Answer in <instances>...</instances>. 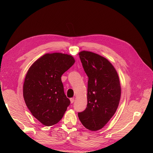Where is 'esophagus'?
<instances>
[{"mask_svg": "<svg viewBox=\"0 0 153 153\" xmlns=\"http://www.w3.org/2000/svg\"><path fill=\"white\" fill-rule=\"evenodd\" d=\"M70 101H71V103H73V102H74V98H71V99H70Z\"/></svg>", "mask_w": 153, "mask_h": 153, "instance_id": "obj_1", "label": "esophagus"}]
</instances>
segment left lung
I'll return each instance as SVG.
<instances>
[{"label": "left lung", "mask_w": 153, "mask_h": 153, "mask_svg": "<svg viewBox=\"0 0 153 153\" xmlns=\"http://www.w3.org/2000/svg\"><path fill=\"white\" fill-rule=\"evenodd\" d=\"M79 55L89 80L87 107L78 117L87 129L97 131L117 111L121 97L120 80L114 66L103 56L86 51Z\"/></svg>", "instance_id": "left-lung-1"}]
</instances>
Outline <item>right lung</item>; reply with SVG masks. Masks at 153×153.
Segmentation results:
<instances>
[{
  "instance_id": "add662e5",
  "label": "right lung",
  "mask_w": 153,
  "mask_h": 153,
  "mask_svg": "<svg viewBox=\"0 0 153 153\" xmlns=\"http://www.w3.org/2000/svg\"><path fill=\"white\" fill-rule=\"evenodd\" d=\"M74 62V58L67 54L48 53L37 59L27 72L23 98L31 114L45 126L58 123L70 105L61 77Z\"/></svg>"
}]
</instances>
